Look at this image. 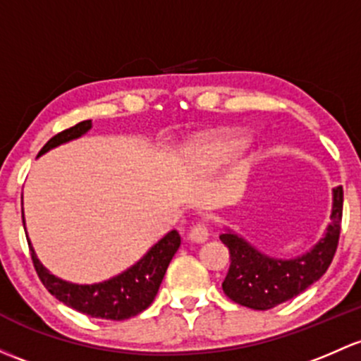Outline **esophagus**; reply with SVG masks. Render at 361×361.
<instances>
[{"label": "esophagus", "instance_id": "34e87169", "mask_svg": "<svg viewBox=\"0 0 361 361\" xmlns=\"http://www.w3.org/2000/svg\"><path fill=\"white\" fill-rule=\"evenodd\" d=\"M188 238H190L192 242H197V244H202V242H206L207 238H209V231H207V225L204 221L197 223V225H193L190 231H188Z\"/></svg>", "mask_w": 361, "mask_h": 361}]
</instances>
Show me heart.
Listing matches in <instances>:
<instances>
[{
    "mask_svg": "<svg viewBox=\"0 0 361 361\" xmlns=\"http://www.w3.org/2000/svg\"><path fill=\"white\" fill-rule=\"evenodd\" d=\"M245 145H247V140L244 136L228 135L197 145L193 149V157L202 168L216 169L219 166L226 164L233 157H237L245 149Z\"/></svg>",
    "mask_w": 361,
    "mask_h": 361,
    "instance_id": "1",
    "label": "heart"
}]
</instances>
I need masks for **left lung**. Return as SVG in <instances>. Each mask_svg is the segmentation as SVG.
Segmentation results:
<instances>
[{
    "mask_svg": "<svg viewBox=\"0 0 361 361\" xmlns=\"http://www.w3.org/2000/svg\"><path fill=\"white\" fill-rule=\"evenodd\" d=\"M343 187L334 188L331 225L310 252L294 259H279L259 252L238 235H219L230 250V268L223 292L237 305L252 310H270L289 301L317 282L331 267L337 250L343 221Z\"/></svg>",
    "mask_w": 361,
    "mask_h": 361,
    "instance_id": "8db88e82",
    "label": "left lung"
}]
</instances>
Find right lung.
Masks as SVG:
<instances>
[{"label": "right lung", "mask_w": 361, "mask_h": 361, "mask_svg": "<svg viewBox=\"0 0 361 361\" xmlns=\"http://www.w3.org/2000/svg\"><path fill=\"white\" fill-rule=\"evenodd\" d=\"M91 130V121H82L75 126L63 130L47 142V145L39 150L37 155H43L44 152L55 149L62 143L79 138L86 131ZM24 221V214H22ZM30 257L36 268L37 276L47 287L51 295H55L60 302L67 305L69 308L79 311V313L88 314L91 318H102V320H126V318L136 317L152 305V301L157 295L166 270H168L174 252L181 244L180 233L176 230H171L168 235L161 238L157 244L152 247L138 263L133 264L126 271L114 276L111 280H105L100 283H91V286H79L71 283L59 276L51 275L37 259L30 240L27 238Z\"/></svg>", "instance_id": "right-lung-1"}]
</instances>
